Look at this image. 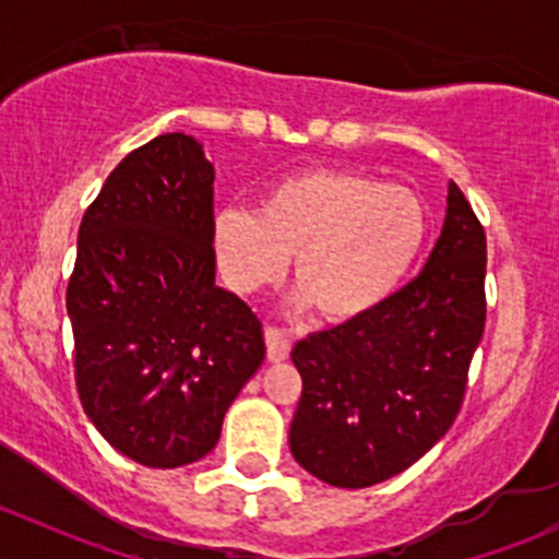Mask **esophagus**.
<instances>
[{
  "instance_id": "1",
  "label": "esophagus",
  "mask_w": 559,
  "mask_h": 559,
  "mask_svg": "<svg viewBox=\"0 0 559 559\" xmlns=\"http://www.w3.org/2000/svg\"><path fill=\"white\" fill-rule=\"evenodd\" d=\"M264 343H267L270 362H284V359L289 357L292 341L284 330H278V326H267V330H264Z\"/></svg>"
}]
</instances>
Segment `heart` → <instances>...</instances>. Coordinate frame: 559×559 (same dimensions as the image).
I'll return each instance as SVG.
<instances>
[{
    "instance_id": "b5f03b06",
    "label": "heart",
    "mask_w": 559,
    "mask_h": 559,
    "mask_svg": "<svg viewBox=\"0 0 559 559\" xmlns=\"http://www.w3.org/2000/svg\"><path fill=\"white\" fill-rule=\"evenodd\" d=\"M430 233L408 186L354 170H302L275 180L259 211L222 207L213 246L240 295L278 284L295 257L297 306L332 324L365 319L403 286Z\"/></svg>"
}]
</instances>
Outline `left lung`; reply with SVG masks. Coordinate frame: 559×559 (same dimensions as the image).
Returning <instances> with one entry per match:
<instances>
[{"instance_id":"left-lung-1","label":"left lung","mask_w":559,"mask_h":559,"mask_svg":"<svg viewBox=\"0 0 559 559\" xmlns=\"http://www.w3.org/2000/svg\"><path fill=\"white\" fill-rule=\"evenodd\" d=\"M487 238L449 180L447 218L411 284L365 319L292 348L302 394L292 456L324 484L362 489L397 476L447 436L481 343Z\"/></svg>"}]
</instances>
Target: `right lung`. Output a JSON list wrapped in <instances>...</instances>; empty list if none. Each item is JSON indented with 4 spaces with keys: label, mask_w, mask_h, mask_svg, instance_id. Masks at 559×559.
<instances>
[{
    "label": "right lung",
    "mask_w": 559,
    "mask_h": 559,
    "mask_svg": "<svg viewBox=\"0 0 559 559\" xmlns=\"http://www.w3.org/2000/svg\"><path fill=\"white\" fill-rule=\"evenodd\" d=\"M81 405L116 452L148 467L202 460L264 362L262 321L216 284L213 165L159 134L107 175L67 286Z\"/></svg>",
    "instance_id": "add662e5"
}]
</instances>
